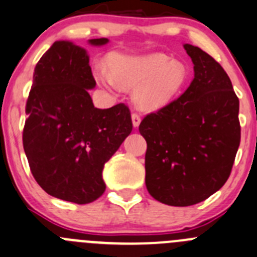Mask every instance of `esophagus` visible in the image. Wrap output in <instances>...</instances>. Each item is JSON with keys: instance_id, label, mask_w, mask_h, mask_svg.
Returning <instances> with one entry per match:
<instances>
[{"instance_id": "obj_1", "label": "esophagus", "mask_w": 257, "mask_h": 257, "mask_svg": "<svg viewBox=\"0 0 257 257\" xmlns=\"http://www.w3.org/2000/svg\"><path fill=\"white\" fill-rule=\"evenodd\" d=\"M131 119H133V126L139 127V124H140V122H141L140 116H139L138 113H133L131 114Z\"/></svg>"}]
</instances>
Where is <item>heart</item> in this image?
<instances>
[{"label": "heart", "mask_w": 257, "mask_h": 257, "mask_svg": "<svg viewBox=\"0 0 257 257\" xmlns=\"http://www.w3.org/2000/svg\"><path fill=\"white\" fill-rule=\"evenodd\" d=\"M109 72L97 68L96 79L108 89L134 88L136 106L145 111L163 108L177 98L188 80V68L161 53L145 55L116 54L108 60Z\"/></svg>", "instance_id": "obj_1"}]
</instances>
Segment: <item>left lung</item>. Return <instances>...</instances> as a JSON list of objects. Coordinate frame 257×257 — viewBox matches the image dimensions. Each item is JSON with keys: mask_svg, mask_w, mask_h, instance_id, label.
Here are the masks:
<instances>
[{"mask_svg": "<svg viewBox=\"0 0 257 257\" xmlns=\"http://www.w3.org/2000/svg\"><path fill=\"white\" fill-rule=\"evenodd\" d=\"M183 46L194 78L179 98L139 126L148 144L146 188L174 207L199 203L223 187L241 139L240 102L227 73L198 46Z\"/></svg>", "mask_w": 257, "mask_h": 257, "instance_id": "left-lung-1", "label": "left lung"}]
</instances>
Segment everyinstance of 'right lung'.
<instances>
[{
	"label": "right lung",
	"mask_w": 257,
	"mask_h": 257,
	"mask_svg": "<svg viewBox=\"0 0 257 257\" xmlns=\"http://www.w3.org/2000/svg\"><path fill=\"white\" fill-rule=\"evenodd\" d=\"M108 41L90 39L88 44ZM94 87L87 50L59 40L36 64L26 103L23 141L34 178L48 194L77 204L103 194L104 164L133 131L123 103L94 107L89 96Z\"/></svg>",
	"instance_id": "obj_1"
}]
</instances>
